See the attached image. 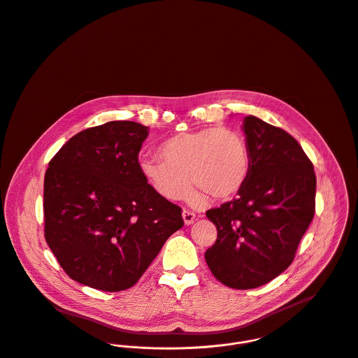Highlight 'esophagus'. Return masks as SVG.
Wrapping results in <instances>:
<instances>
[{
	"label": "esophagus",
	"mask_w": 358,
	"mask_h": 358,
	"mask_svg": "<svg viewBox=\"0 0 358 358\" xmlns=\"http://www.w3.org/2000/svg\"><path fill=\"white\" fill-rule=\"evenodd\" d=\"M182 217H183V221H185L186 225H192L194 222V220H196V214L193 211H190V210H186V208L183 210Z\"/></svg>",
	"instance_id": "1"
}]
</instances>
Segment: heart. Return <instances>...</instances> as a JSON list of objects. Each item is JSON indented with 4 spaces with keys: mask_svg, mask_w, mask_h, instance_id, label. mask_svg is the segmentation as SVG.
Here are the masks:
<instances>
[{
    "mask_svg": "<svg viewBox=\"0 0 358 358\" xmlns=\"http://www.w3.org/2000/svg\"><path fill=\"white\" fill-rule=\"evenodd\" d=\"M159 158L143 157L138 168L150 186L164 199L182 200L193 186L213 201L236 196L245 185L250 148L241 133L228 127H206L166 138Z\"/></svg>",
    "mask_w": 358,
    "mask_h": 358,
    "instance_id": "b5f03b06",
    "label": "heart"
}]
</instances>
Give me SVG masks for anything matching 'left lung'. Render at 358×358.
<instances>
[{"mask_svg":"<svg viewBox=\"0 0 358 358\" xmlns=\"http://www.w3.org/2000/svg\"><path fill=\"white\" fill-rule=\"evenodd\" d=\"M243 131L251 168L238 199L207 211L217 227L206 251L213 275L232 289H254L280 275L293 261L315 213L313 162L294 137L248 115Z\"/></svg>","mask_w":358,"mask_h":358,"instance_id":"left-lung-1","label":"left lung"}]
</instances>
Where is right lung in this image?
Masks as SVG:
<instances>
[{
    "label": "right lung",
    "instance_id": "add662e5",
    "mask_svg": "<svg viewBox=\"0 0 358 358\" xmlns=\"http://www.w3.org/2000/svg\"><path fill=\"white\" fill-rule=\"evenodd\" d=\"M147 136L148 127L137 122H107L75 134L48 164L45 241L69 278L85 286L131 287L183 227L182 208L140 172Z\"/></svg>",
    "mask_w": 358,
    "mask_h": 358
}]
</instances>
